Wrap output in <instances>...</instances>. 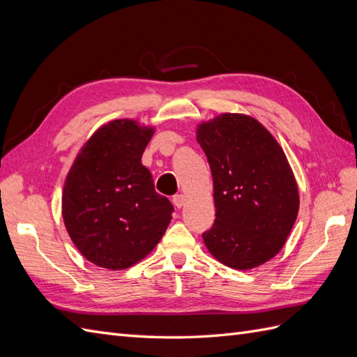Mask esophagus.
I'll return each mask as SVG.
<instances>
[{"mask_svg":"<svg viewBox=\"0 0 357 357\" xmlns=\"http://www.w3.org/2000/svg\"><path fill=\"white\" fill-rule=\"evenodd\" d=\"M172 202H174V205L177 208H181V207H185V204H186V197L185 195H176L174 198H172Z\"/></svg>","mask_w":357,"mask_h":357,"instance_id":"34e87169","label":"esophagus"}]
</instances>
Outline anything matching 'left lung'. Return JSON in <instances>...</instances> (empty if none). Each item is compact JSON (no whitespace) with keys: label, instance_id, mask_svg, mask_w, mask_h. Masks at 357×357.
<instances>
[{"label":"left lung","instance_id":"1","mask_svg":"<svg viewBox=\"0 0 357 357\" xmlns=\"http://www.w3.org/2000/svg\"><path fill=\"white\" fill-rule=\"evenodd\" d=\"M208 159L215 220L202 234L220 264L247 271L282 250L299 211L294 171L274 135L243 113H222L197 125Z\"/></svg>","mask_w":357,"mask_h":357}]
</instances>
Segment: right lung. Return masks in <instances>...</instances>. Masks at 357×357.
<instances>
[{"label":"right lung","mask_w":357,"mask_h":357,"mask_svg":"<svg viewBox=\"0 0 357 357\" xmlns=\"http://www.w3.org/2000/svg\"><path fill=\"white\" fill-rule=\"evenodd\" d=\"M155 126L116 119L88 138L63 181L62 219L77 250L96 266L131 268L152 253L172 219L142 156Z\"/></svg>","instance_id":"add662e5"}]
</instances>
